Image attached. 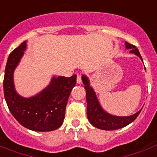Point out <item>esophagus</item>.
<instances>
[{"label":"esophagus","instance_id":"34e87169","mask_svg":"<svg viewBox=\"0 0 157 157\" xmlns=\"http://www.w3.org/2000/svg\"><path fill=\"white\" fill-rule=\"evenodd\" d=\"M76 83L77 84H81V75L78 74L77 77H76Z\"/></svg>","mask_w":157,"mask_h":157}]
</instances>
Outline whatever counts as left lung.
Wrapping results in <instances>:
<instances>
[{"label": "left lung", "instance_id": "1", "mask_svg": "<svg viewBox=\"0 0 157 157\" xmlns=\"http://www.w3.org/2000/svg\"><path fill=\"white\" fill-rule=\"evenodd\" d=\"M125 49L130 50L129 53L134 54L143 61L140 53L136 46L125 41ZM81 80L83 82L86 92V101H87V117L89 121L93 126L103 130H114L126 126L136 119L143 108L132 116L128 117H119L110 114L103 109L98 101L95 91L90 86V82L88 76L82 75Z\"/></svg>", "mask_w": 157, "mask_h": 157}]
</instances>
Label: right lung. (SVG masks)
Returning a JSON list of instances; mask_svg holds the SVG:
<instances>
[{"instance_id": "add662e5", "label": "right lung", "mask_w": 157, "mask_h": 157, "mask_svg": "<svg viewBox=\"0 0 157 157\" xmlns=\"http://www.w3.org/2000/svg\"><path fill=\"white\" fill-rule=\"evenodd\" d=\"M27 40L9 55L4 77V95L10 112L23 126L33 131L46 132L59 129L63 122L65 110L76 75L71 77L53 76L50 84L34 96L18 94L13 82V72L24 51Z\"/></svg>"}]
</instances>
